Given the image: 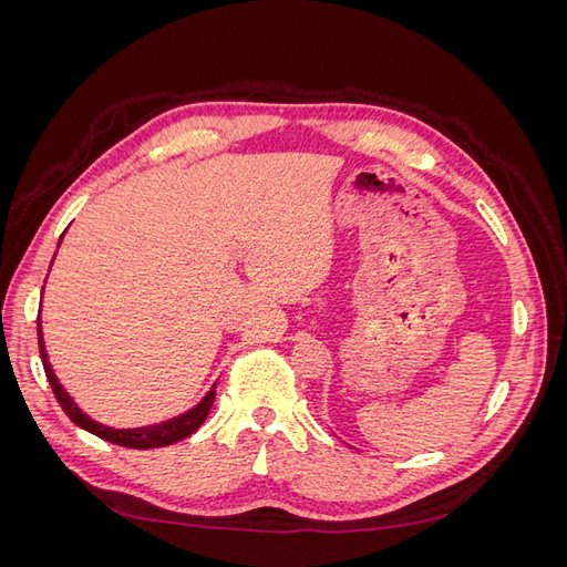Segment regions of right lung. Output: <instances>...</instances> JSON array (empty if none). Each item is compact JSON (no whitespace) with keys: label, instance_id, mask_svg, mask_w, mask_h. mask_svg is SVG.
<instances>
[{"label":"right lung","instance_id":"1","mask_svg":"<svg viewBox=\"0 0 567 567\" xmlns=\"http://www.w3.org/2000/svg\"><path fill=\"white\" fill-rule=\"evenodd\" d=\"M38 338H40V357H42V364H44V373H47L51 390H54V394H56L61 409L65 411L68 419H71L75 425L82 427V431H87V433H92V435H96L101 440L120 444V447H130V450L167 447V444H175V442L188 437L192 433H196L198 427H200V423L208 419V414H210L213 402H215V385L217 383H213V388L203 394V400L196 406L186 409L184 414L173 416V419H167V421L153 423V425H142V427H111V425L99 423L90 414H84V411L75 404V400L65 392V388L59 381V375L54 373V367H51V362H49L47 346H44V338H42V319H38Z\"/></svg>","mask_w":567,"mask_h":567}]
</instances>
